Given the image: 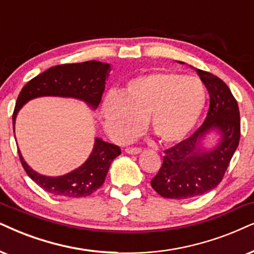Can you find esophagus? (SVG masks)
<instances>
[{
	"label": "esophagus",
	"mask_w": 254,
	"mask_h": 254,
	"mask_svg": "<svg viewBox=\"0 0 254 254\" xmlns=\"http://www.w3.org/2000/svg\"><path fill=\"white\" fill-rule=\"evenodd\" d=\"M125 152L129 153V155H138V153L142 152V149H139V147H127Z\"/></svg>",
	"instance_id": "obj_1"
}]
</instances>
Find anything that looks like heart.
<instances>
[{"label": "heart", "mask_w": 254, "mask_h": 254, "mask_svg": "<svg viewBox=\"0 0 254 254\" xmlns=\"http://www.w3.org/2000/svg\"><path fill=\"white\" fill-rule=\"evenodd\" d=\"M206 104V89L195 77L153 72L127 83L122 94L110 92L102 104L104 129L123 143L142 132L145 120L164 144L182 142L191 132Z\"/></svg>", "instance_id": "obj_1"}]
</instances>
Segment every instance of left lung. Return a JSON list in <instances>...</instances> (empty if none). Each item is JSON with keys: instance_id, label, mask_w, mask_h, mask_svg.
I'll list each match as a JSON object with an SVG mask.
<instances>
[{"instance_id": "1", "label": "left lung", "mask_w": 254, "mask_h": 254, "mask_svg": "<svg viewBox=\"0 0 254 254\" xmlns=\"http://www.w3.org/2000/svg\"><path fill=\"white\" fill-rule=\"evenodd\" d=\"M194 70L210 95V108L203 125L192 136L164 151L163 165L151 186L169 199L193 198L213 190L225 175L240 139L239 108L229 86L212 73ZM211 132H217L220 139L208 148L203 140Z\"/></svg>"}]
</instances>
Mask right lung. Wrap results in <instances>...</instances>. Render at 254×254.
Instances as JSON below:
<instances>
[{
    "mask_svg": "<svg viewBox=\"0 0 254 254\" xmlns=\"http://www.w3.org/2000/svg\"><path fill=\"white\" fill-rule=\"evenodd\" d=\"M111 71V65L98 61L63 64L46 70L29 81L21 90L12 114V127L18 111L29 101L38 97H64L83 101L95 110L101 103L105 89V81ZM121 155L120 146L104 142L96 137L88 159L78 168L63 176L41 175L27 164L18 150L22 166L27 175L38 186L51 194L60 197L81 198L90 195L103 185L111 162Z\"/></svg>",
    "mask_w": 254,
    "mask_h": 254,
    "instance_id": "add662e5",
    "label": "right lung"
}]
</instances>
